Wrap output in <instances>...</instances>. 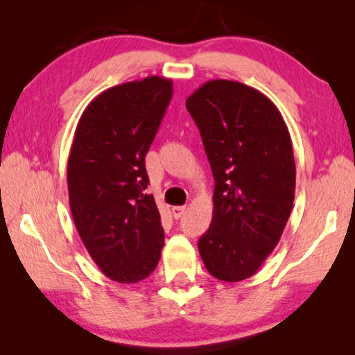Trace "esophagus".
Here are the masks:
<instances>
[{
	"mask_svg": "<svg viewBox=\"0 0 355 355\" xmlns=\"http://www.w3.org/2000/svg\"><path fill=\"white\" fill-rule=\"evenodd\" d=\"M184 209H186V207H172V216H173V219L182 218V214L184 213Z\"/></svg>",
	"mask_w": 355,
	"mask_h": 355,
	"instance_id": "obj_1",
	"label": "esophagus"
}]
</instances>
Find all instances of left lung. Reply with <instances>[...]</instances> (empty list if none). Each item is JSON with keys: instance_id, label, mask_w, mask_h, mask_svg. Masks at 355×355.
Here are the masks:
<instances>
[{"instance_id": "8db88e82", "label": "left lung", "mask_w": 355, "mask_h": 355, "mask_svg": "<svg viewBox=\"0 0 355 355\" xmlns=\"http://www.w3.org/2000/svg\"><path fill=\"white\" fill-rule=\"evenodd\" d=\"M186 107L216 183L200 257L216 279H249L277 245L291 214L296 164L290 131L266 95L238 81H207L186 98Z\"/></svg>"}]
</instances>
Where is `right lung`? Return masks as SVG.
Masks as SVG:
<instances>
[{"label":"right lung","mask_w":355,"mask_h":355,"mask_svg":"<svg viewBox=\"0 0 355 355\" xmlns=\"http://www.w3.org/2000/svg\"><path fill=\"white\" fill-rule=\"evenodd\" d=\"M173 87L147 76L114 86L84 110L67 164L71 218L95 264L117 284H136L155 271L164 232L152 194H146V155Z\"/></svg>","instance_id":"obj_1"}]
</instances>
